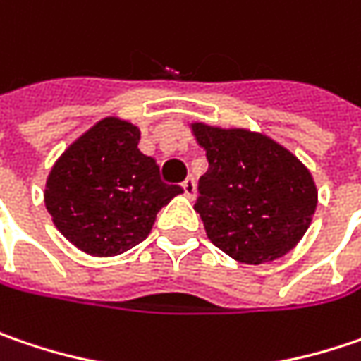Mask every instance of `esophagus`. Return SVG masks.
Returning a JSON list of instances; mask_svg holds the SVG:
<instances>
[{
  "instance_id": "esophagus-1",
  "label": "esophagus",
  "mask_w": 361,
  "mask_h": 361,
  "mask_svg": "<svg viewBox=\"0 0 361 361\" xmlns=\"http://www.w3.org/2000/svg\"><path fill=\"white\" fill-rule=\"evenodd\" d=\"M183 190H185V197L195 199V195H197V185H195V178H192V176H189V178L183 183Z\"/></svg>"
}]
</instances>
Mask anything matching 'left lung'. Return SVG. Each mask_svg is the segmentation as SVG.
<instances>
[{"label": "left lung", "mask_w": 361, "mask_h": 361, "mask_svg": "<svg viewBox=\"0 0 361 361\" xmlns=\"http://www.w3.org/2000/svg\"><path fill=\"white\" fill-rule=\"evenodd\" d=\"M190 128L209 160L195 203L209 240L243 264H264L288 254L317 209L309 169L258 132L201 121Z\"/></svg>", "instance_id": "obj_1"}]
</instances>
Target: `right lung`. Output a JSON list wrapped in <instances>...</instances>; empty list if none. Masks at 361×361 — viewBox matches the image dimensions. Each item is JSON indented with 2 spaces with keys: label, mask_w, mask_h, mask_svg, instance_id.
I'll use <instances>...</instances> for the list:
<instances>
[{
  "label": "right lung",
  "mask_w": 361,
  "mask_h": 361,
  "mask_svg": "<svg viewBox=\"0 0 361 361\" xmlns=\"http://www.w3.org/2000/svg\"><path fill=\"white\" fill-rule=\"evenodd\" d=\"M140 130L105 118L75 140L48 174L44 203L56 229L91 256H118L144 242L156 213L180 195L152 156L140 152Z\"/></svg>",
  "instance_id": "right-lung-1"
}]
</instances>
